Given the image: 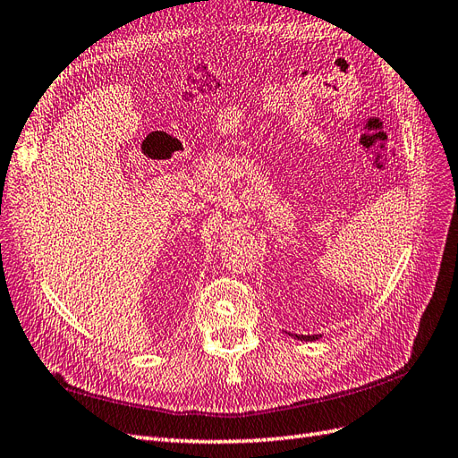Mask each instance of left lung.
I'll return each mask as SVG.
<instances>
[{"instance_id":"left-lung-1","label":"left lung","mask_w":458,"mask_h":458,"mask_svg":"<svg viewBox=\"0 0 458 458\" xmlns=\"http://www.w3.org/2000/svg\"><path fill=\"white\" fill-rule=\"evenodd\" d=\"M294 337L301 341H316L318 339V335H294Z\"/></svg>"}]
</instances>
